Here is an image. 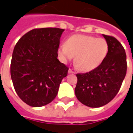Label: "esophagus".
<instances>
[{
	"instance_id": "esophagus-1",
	"label": "esophagus",
	"mask_w": 133,
	"mask_h": 133,
	"mask_svg": "<svg viewBox=\"0 0 133 133\" xmlns=\"http://www.w3.org/2000/svg\"><path fill=\"white\" fill-rule=\"evenodd\" d=\"M68 73H69V74H75L74 71L72 69H69V71H68Z\"/></svg>"
}]
</instances>
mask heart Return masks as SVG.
<instances>
[{"label": "heart", "instance_id": "1", "mask_svg": "<svg viewBox=\"0 0 133 133\" xmlns=\"http://www.w3.org/2000/svg\"><path fill=\"white\" fill-rule=\"evenodd\" d=\"M109 51V44L103 38L76 34L69 37L66 44L58 48V55L63 62L72 59L83 71L93 70L102 63Z\"/></svg>", "mask_w": 133, "mask_h": 133}]
</instances>
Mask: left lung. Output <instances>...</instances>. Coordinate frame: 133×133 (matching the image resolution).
Wrapping results in <instances>:
<instances>
[{
    "mask_svg": "<svg viewBox=\"0 0 133 133\" xmlns=\"http://www.w3.org/2000/svg\"><path fill=\"white\" fill-rule=\"evenodd\" d=\"M103 36L109 44L104 60L93 70L76 74V96L82 104L92 108L105 105L115 97L127 71L126 54L121 43L111 36Z\"/></svg>",
    "mask_w": 133,
    "mask_h": 133,
    "instance_id": "obj_1",
    "label": "left lung"
}]
</instances>
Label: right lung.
I'll use <instances>...</instances> for the list:
<instances>
[{
  "mask_svg": "<svg viewBox=\"0 0 133 133\" xmlns=\"http://www.w3.org/2000/svg\"><path fill=\"white\" fill-rule=\"evenodd\" d=\"M64 29L41 28L29 31L15 46L10 64L14 88L19 97L34 107L55 98L69 67L57 59L59 39Z\"/></svg>",
  "mask_w": 133,
  "mask_h": 133,
  "instance_id": "add662e5",
  "label": "right lung"
}]
</instances>
